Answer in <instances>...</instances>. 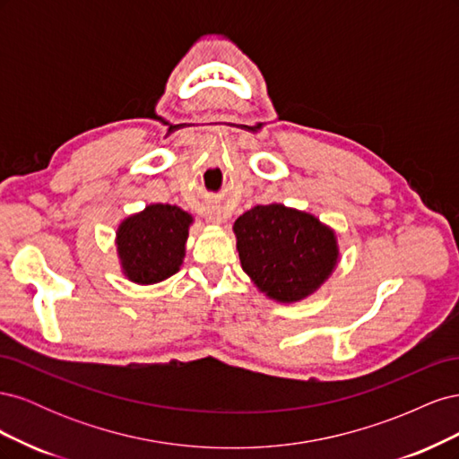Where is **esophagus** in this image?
Masks as SVG:
<instances>
[{
    "label": "esophagus",
    "mask_w": 459,
    "mask_h": 459,
    "mask_svg": "<svg viewBox=\"0 0 459 459\" xmlns=\"http://www.w3.org/2000/svg\"><path fill=\"white\" fill-rule=\"evenodd\" d=\"M208 220L212 221V224H216V226H220L221 221H224V214H221L220 211H216V208H212L211 212H208Z\"/></svg>",
    "instance_id": "34e87169"
}]
</instances>
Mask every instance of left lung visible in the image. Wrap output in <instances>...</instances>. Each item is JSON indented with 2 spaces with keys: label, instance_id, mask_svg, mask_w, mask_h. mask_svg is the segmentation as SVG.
Masks as SVG:
<instances>
[{
  "label": "left lung",
  "instance_id": "obj_1",
  "mask_svg": "<svg viewBox=\"0 0 459 459\" xmlns=\"http://www.w3.org/2000/svg\"><path fill=\"white\" fill-rule=\"evenodd\" d=\"M243 272L270 300L314 295L341 260L337 233L310 212L281 203L258 204L233 224Z\"/></svg>",
  "mask_w": 459,
  "mask_h": 459
}]
</instances>
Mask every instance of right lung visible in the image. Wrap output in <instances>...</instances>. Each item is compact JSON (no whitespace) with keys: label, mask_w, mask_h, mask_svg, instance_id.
Here are the masks:
<instances>
[{"label":"right lung","mask_w":459,"mask_h":459,"mask_svg":"<svg viewBox=\"0 0 459 459\" xmlns=\"http://www.w3.org/2000/svg\"><path fill=\"white\" fill-rule=\"evenodd\" d=\"M193 216L176 204L151 203L117 228L122 275L135 285H152L179 272Z\"/></svg>","instance_id":"obj_1"}]
</instances>
